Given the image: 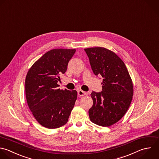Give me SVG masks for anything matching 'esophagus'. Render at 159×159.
<instances>
[{
  "label": "esophagus",
  "instance_id": "obj_1",
  "mask_svg": "<svg viewBox=\"0 0 159 159\" xmlns=\"http://www.w3.org/2000/svg\"><path fill=\"white\" fill-rule=\"evenodd\" d=\"M86 94V93L82 91V90H78V96L80 97V96H84Z\"/></svg>",
  "mask_w": 159,
  "mask_h": 159
}]
</instances>
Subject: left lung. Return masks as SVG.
Segmentation results:
<instances>
[{
  "label": "left lung",
  "instance_id": "left-lung-1",
  "mask_svg": "<svg viewBox=\"0 0 159 159\" xmlns=\"http://www.w3.org/2000/svg\"><path fill=\"white\" fill-rule=\"evenodd\" d=\"M96 76L103 78L102 91H93V105L89 109L93 123L108 127L118 122L132 101L133 84L122 60L113 52L102 47L84 49Z\"/></svg>",
  "mask_w": 159,
  "mask_h": 159
}]
</instances>
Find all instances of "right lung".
<instances>
[{"label":"right lung","instance_id":"1","mask_svg":"<svg viewBox=\"0 0 159 159\" xmlns=\"http://www.w3.org/2000/svg\"><path fill=\"white\" fill-rule=\"evenodd\" d=\"M75 49L57 48L44 54L29 70L25 94L29 109L42 126L56 129L65 125L77 99L76 90L58 89L60 75L67 70Z\"/></svg>","mask_w":159,"mask_h":159}]
</instances>
